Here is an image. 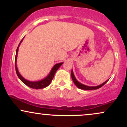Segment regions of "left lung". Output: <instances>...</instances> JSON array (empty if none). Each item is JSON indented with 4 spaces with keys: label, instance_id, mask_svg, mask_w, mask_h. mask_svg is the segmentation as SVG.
I'll return each instance as SVG.
<instances>
[{
    "label": "left lung",
    "instance_id": "8db88e82",
    "mask_svg": "<svg viewBox=\"0 0 127 127\" xmlns=\"http://www.w3.org/2000/svg\"><path fill=\"white\" fill-rule=\"evenodd\" d=\"M71 76H72V79L73 80V81L74 84H75L76 86L77 87H78V88L79 89H81V90H97V89H98L100 88H101V87H103V85H104V84H106V82L108 81V80L107 81H106L104 82V83H103V84H101V85H98V86H95V87H90V86H87V85H84V84H81V83L79 82L78 81L76 80V79L75 77V75H74L73 74V70H72V72H71Z\"/></svg>",
    "mask_w": 127,
    "mask_h": 127
}]
</instances>
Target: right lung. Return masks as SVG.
Instances as JSON below:
<instances>
[{"mask_svg": "<svg viewBox=\"0 0 127 127\" xmlns=\"http://www.w3.org/2000/svg\"><path fill=\"white\" fill-rule=\"evenodd\" d=\"M22 41H23V39L21 40L20 43H19L18 48H17V51H16L15 65V70H16V73H17V76H18L19 79L21 80L22 82L24 83V84H26L27 86H28V87H30V88H33V89H42V88H45V87H48V86L51 84V82L52 79H53L54 76L55 75V72H56L57 70L59 69L60 67L63 64V63H60L56 64L52 67L49 75H48L46 78L40 80V81H36V82H32V81H27V80H26V79H24L21 75H20V73H19L18 70V68H17V54H18V48H19V46H20V43H21Z\"/></svg>", "mask_w": 127, "mask_h": 127, "instance_id": "add662e5", "label": "right lung"}]
</instances>
